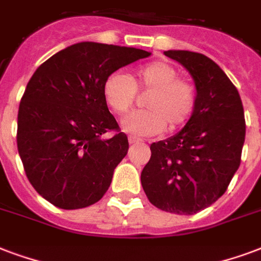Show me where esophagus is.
Segmentation results:
<instances>
[{"instance_id": "obj_1", "label": "esophagus", "mask_w": 261, "mask_h": 261, "mask_svg": "<svg viewBox=\"0 0 261 261\" xmlns=\"http://www.w3.org/2000/svg\"><path fill=\"white\" fill-rule=\"evenodd\" d=\"M129 143L130 144H138V143H142V139H138V138H133V136H129Z\"/></svg>"}]
</instances>
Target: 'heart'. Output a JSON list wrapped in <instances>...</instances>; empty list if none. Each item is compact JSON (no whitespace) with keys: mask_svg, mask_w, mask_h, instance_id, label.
<instances>
[{"mask_svg":"<svg viewBox=\"0 0 261 261\" xmlns=\"http://www.w3.org/2000/svg\"><path fill=\"white\" fill-rule=\"evenodd\" d=\"M136 91L150 92L144 99L147 110L128 114L121 122L132 136H155L168 128L175 132L189 122L197 106V91L189 80L179 77L168 62H151L132 74L113 72L103 82V99L113 113L125 114L135 103Z\"/></svg>","mask_w":261,"mask_h":261,"instance_id":"obj_1","label":"heart"}]
</instances>
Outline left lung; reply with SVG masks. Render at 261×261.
<instances>
[{
  "instance_id": "left-lung-1",
  "label": "left lung",
  "mask_w": 261,
  "mask_h": 261,
  "mask_svg": "<svg viewBox=\"0 0 261 261\" xmlns=\"http://www.w3.org/2000/svg\"><path fill=\"white\" fill-rule=\"evenodd\" d=\"M191 74L197 106L175 136L152 143L142 172L148 201L161 211L194 215L226 193L241 164L244 106L226 72L212 59L190 50H166Z\"/></svg>"
}]
</instances>
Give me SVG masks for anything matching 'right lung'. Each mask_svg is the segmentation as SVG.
Wrapping results in <instances>:
<instances>
[{
    "instance_id": "add662e5",
    "label": "right lung",
    "mask_w": 261,
    "mask_h": 261,
    "mask_svg": "<svg viewBox=\"0 0 261 261\" xmlns=\"http://www.w3.org/2000/svg\"><path fill=\"white\" fill-rule=\"evenodd\" d=\"M143 49L78 42L35 70L17 113V150L35 191L60 209L93 205L129 143L103 99L110 74L150 56ZM117 130L111 139L101 135Z\"/></svg>"
}]
</instances>
